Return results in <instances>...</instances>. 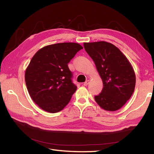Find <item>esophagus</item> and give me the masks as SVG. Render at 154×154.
Listing matches in <instances>:
<instances>
[{
    "mask_svg": "<svg viewBox=\"0 0 154 154\" xmlns=\"http://www.w3.org/2000/svg\"><path fill=\"white\" fill-rule=\"evenodd\" d=\"M89 80H87V81H85V82L84 83V84H83V85H84L85 86H87V85H88V84H89Z\"/></svg>",
    "mask_w": 154,
    "mask_h": 154,
    "instance_id": "esophagus-1",
    "label": "esophagus"
}]
</instances>
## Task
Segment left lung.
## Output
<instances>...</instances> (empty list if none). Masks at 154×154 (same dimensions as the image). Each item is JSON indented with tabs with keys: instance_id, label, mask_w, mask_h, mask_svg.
Returning a JSON list of instances; mask_svg holds the SVG:
<instances>
[{
	"instance_id": "1",
	"label": "left lung",
	"mask_w": 154,
	"mask_h": 154,
	"mask_svg": "<svg viewBox=\"0 0 154 154\" xmlns=\"http://www.w3.org/2000/svg\"><path fill=\"white\" fill-rule=\"evenodd\" d=\"M83 45L103 80V90L94 100L105 110L120 109L134 91L136 75L131 63L119 48L109 42H91Z\"/></svg>"
}]
</instances>
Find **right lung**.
<instances>
[{
	"label": "right lung",
	"mask_w": 154,
	"mask_h": 154,
	"mask_svg": "<svg viewBox=\"0 0 154 154\" xmlns=\"http://www.w3.org/2000/svg\"><path fill=\"white\" fill-rule=\"evenodd\" d=\"M81 49L73 42L51 44L32 58L25 72L26 85L32 99L42 110L60 112L70 101L77 86L67 64Z\"/></svg>",
	"instance_id": "obj_1"
}]
</instances>
